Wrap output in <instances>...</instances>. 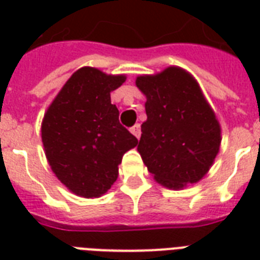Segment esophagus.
Listing matches in <instances>:
<instances>
[{
	"label": "esophagus",
	"mask_w": 260,
	"mask_h": 260,
	"mask_svg": "<svg viewBox=\"0 0 260 260\" xmlns=\"http://www.w3.org/2000/svg\"><path fill=\"white\" fill-rule=\"evenodd\" d=\"M129 131L135 135V136H136V138H138V139L140 138V124H135V125L132 126Z\"/></svg>",
	"instance_id": "1"
}]
</instances>
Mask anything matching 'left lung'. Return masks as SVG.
<instances>
[{
  "mask_svg": "<svg viewBox=\"0 0 260 260\" xmlns=\"http://www.w3.org/2000/svg\"><path fill=\"white\" fill-rule=\"evenodd\" d=\"M147 120L138 151L159 185L183 189L205 177L220 151L221 128L194 77L178 66L139 75Z\"/></svg>",
  "mask_w": 260,
  "mask_h": 260,
  "instance_id": "8db88e82",
  "label": "left lung"
}]
</instances>
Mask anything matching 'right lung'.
<instances>
[{
	"label": "right lung",
	"mask_w": 260,
	"mask_h": 260,
	"mask_svg": "<svg viewBox=\"0 0 260 260\" xmlns=\"http://www.w3.org/2000/svg\"><path fill=\"white\" fill-rule=\"evenodd\" d=\"M125 75L82 67L51 102L42 122V142L51 170L79 197L97 198L118 177L122 155L138 139L118 121L110 93Z\"/></svg>",
	"instance_id": "obj_1"
}]
</instances>
